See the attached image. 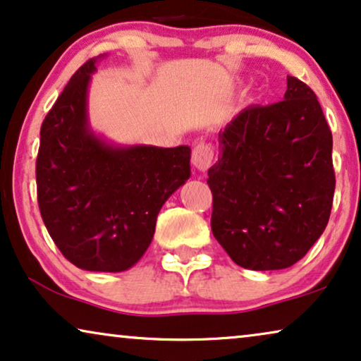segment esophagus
I'll return each mask as SVG.
<instances>
[{
	"mask_svg": "<svg viewBox=\"0 0 361 361\" xmlns=\"http://www.w3.org/2000/svg\"><path fill=\"white\" fill-rule=\"evenodd\" d=\"M214 162V149L209 145H197L192 152V164L197 171L205 172Z\"/></svg>",
	"mask_w": 361,
	"mask_h": 361,
	"instance_id": "obj_1",
	"label": "esophagus"
}]
</instances>
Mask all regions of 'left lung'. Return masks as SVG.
Instances as JSON below:
<instances>
[{
  "label": "left lung",
  "instance_id": "1",
  "mask_svg": "<svg viewBox=\"0 0 361 361\" xmlns=\"http://www.w3.org/2000/svg\"><path fill=\"white\" fill-rule=\"evenodd\" d=\"M209 169L212 231L231 259L253 271L298 263L332 210V133L315 93L288 77L284 100L251 105L219 133Z\"/></svg>",
  "mask_w": 361,
  "mask_h": 361
}]
</instances>
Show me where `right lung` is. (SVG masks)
Here are the masks:
<instances>
[{
	"label": "right lung",
	"instance_id": "1",
	"mask_svg": "<svg viewBox=\"0 0 361 361\" xmlns=\"http://www.w3.org/2000/svg\"><path fill=\"white\" fill-rule=\"evenodd\" d=\"M105 57L73 73L42 123L37 202L49 235L72 264L120 273L142 258L162 205L190 177V147L116 145L93 131L88 87Z\"/></svg>",
	"mask_w": 361,
	"mask_h": 361
}]
</instances>
